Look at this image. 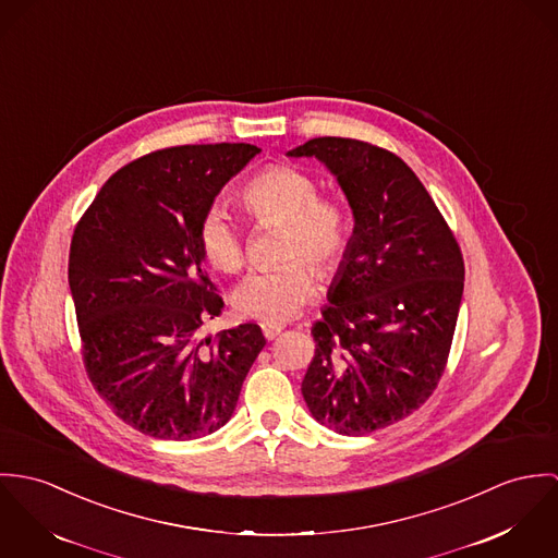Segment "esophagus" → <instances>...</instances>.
I'll return each instance as SVG.
<instances>
[{
  "mask_svg": "<svg viewBox=\"0 0 558 558\" xmlns=\"http://www.w3.org/2000/svg\"><path fill=\"white\" fill-rule=\"evenodd\" d=\"M260 329H263V336L267 338V340H274V338H278L280 336V331H282V327L280 325H260Z\"/></svg>",
  "mask_w": 558,
  "mask_h": 558,
  "instance_id": "34e87169",
  "label": "esophagus"
}]
</instances>
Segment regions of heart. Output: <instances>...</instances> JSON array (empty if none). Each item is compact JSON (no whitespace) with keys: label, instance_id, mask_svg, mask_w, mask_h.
<instances>
[{"label":"heart","instance_id":"obj_1","mask_svg":"<svg viewBox=\"0 0 558 558\" xmlns=\"http://www.w3.org/2000/svg\"><path fill=\"white\" fill-rule=\"evenodd\" d=\"M242 205L256 222H284L282 258L298 260L252 271L235 287L231 304L244 318L280 325L316 293L314 274L300 258H308L320 274L333 271L349 244V216L338 201L320 196V186L310 173L291 165L258 171L242 190ZM198 246L205 260L222 274L244 267L242 231L220 207L203 216Z\"/></svg>","mask_w":558,"mask_h":558}]
</instances>
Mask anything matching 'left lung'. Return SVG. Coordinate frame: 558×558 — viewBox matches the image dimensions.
I'll list each match as a JSON object with an SVG mask.
<instances>
[{
  "instance_id": "8db88e82",
  "label": "left lung",
  "mask_w": 558,
  "mask_h": 558,
  "mask_svg": "<svg viewBox=\"0 0 558 558\" xmlns=\"http://www.w3.org/2000/svg\"><path fill=\"white\" fill-rule=\"evenodd\" d=\"M316 158L353 211V235L312 325L302 380L310 415L347 436L417 411L445 371L464 291V260L433 196L391 151L340 136L287 151Z\"/></svg>"
}]
</instances>
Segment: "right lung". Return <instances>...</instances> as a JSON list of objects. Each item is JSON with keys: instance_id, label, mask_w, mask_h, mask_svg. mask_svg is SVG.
<instances>
[{"instance_id": "right-lung-1", "label": "right lung", "mask_w": 558, "mask_h": 558, "mask_svg": "<svg viewBox=\"0 0 558 558\" xmlns=\"http://www.w3.org/2000/svg\"><path fill=\"white\" fill-rule=\"evenodd\" d=\"M256 154L250 143L147 154L109 178L74 229L68 284L85 371L138 433L190 440L220 430L265 347L254 323L196 338L225 308L198 227Z\"/></svg>"}]
</instances>
